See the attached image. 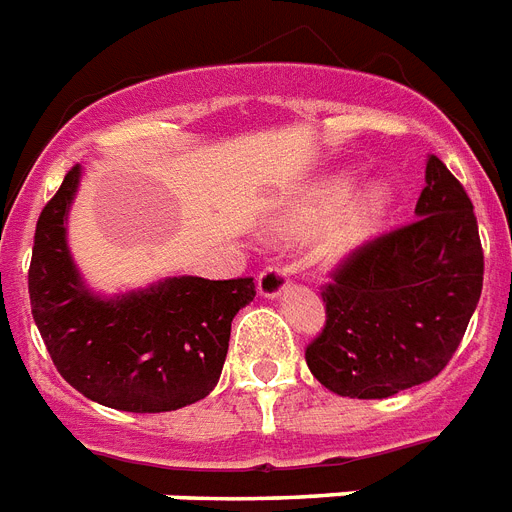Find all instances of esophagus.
Listing matches in <instances>:
<instances>
[{"mask_svg": "<svg viewBox=\"0 0 512 512\" xmlns=\"http://www.w3.org/2000/svg\"><path fill=\"white\" fill-rule=\"evenodd\" d=\"M256 285H259V293L264 295V298H277V295L285 293L287 269H285V266H280V264L266 266L264 272L259 274Z\"/></svg>", "mask_w": 512, "mask_h": 512, "instance_id": "34e87169", "label": "esophagus"}]
</instances>
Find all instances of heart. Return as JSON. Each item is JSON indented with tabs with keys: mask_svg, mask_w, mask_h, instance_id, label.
<instances>
[{
	"mask_svg": "<svg viewBox=\"0 0 512 512\" xmlns=\"http://www.w3.org/2000/svg\"><path fill=\"white\" fill-rule=\"evenodd\" d=\"M353 188H356L353 177L342 175L311 190L301 204L280 222L277 230H280L282 238H311L342 213L343 217L339 216L341 219L335 222V227L324 235L319 253H322L324 264H342V261L353 259L361 248L369 246L371 240L382 232L384 222L395 206L392 185L377 183L371 185L356 204H350L345 210L344 206L353 196Z\"/></svg>",
	"mask_w": 512,
	"mask_h": 512,
	"instance_id": "1",
	"label": "heart"
}]
</instances>
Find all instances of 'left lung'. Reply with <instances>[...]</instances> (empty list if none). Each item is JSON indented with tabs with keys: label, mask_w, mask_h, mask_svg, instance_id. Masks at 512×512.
Returning a JSON list of instances; mask_svg holds the SVG:
<instances>
[{
	"label": "left lung",
	"mask_w": 512,
	"mask_h": 512,
	"mask_svg": "<svg viewBox=\"0 0 512 512\" xmlns=\"http://www.w3.org/2000/svg\"><path fill=\"white\" fill-rule=\"evenodd\" d=\"M481 282L474 204L432 154L416 219L371 240L324 287L327 324L306 348L308 369L335 395L358 400L429 382L466 335Z\"/></svg>",
	"instance_id": "1"
}]
</instances>
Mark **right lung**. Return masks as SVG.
Returning <instances> with one entry per match:
<instances>
[{
  "label": "right lung",
  "instance_id": "add662e5",
  "mask_svg": "<svg viewBox=\"0 0 512 512\" xmlns=\"http://www.w3.org/2000/svg\"><path fill=\"white\" fill-rule=\"evenodd\" d=\"M78 185L75 164L38 217L28 272L33 322L54 366L80 395L117 411L164 413L204 400L225 366L232 319L256 285L183 274L94 293L67 248Z\"/></svg>",
  "mask_w": 512,
  "mask_h": 512
}]
</instances>
